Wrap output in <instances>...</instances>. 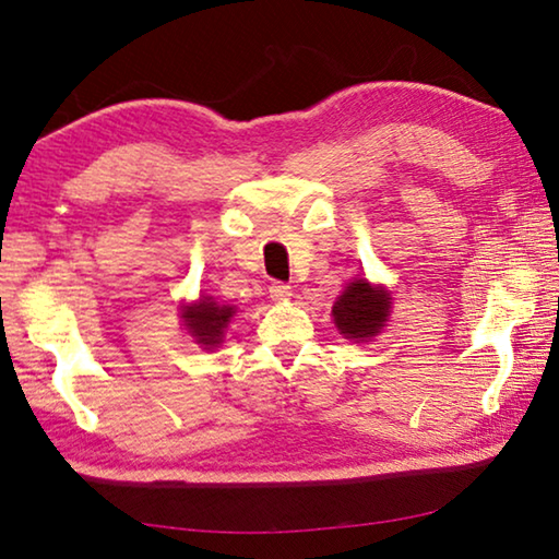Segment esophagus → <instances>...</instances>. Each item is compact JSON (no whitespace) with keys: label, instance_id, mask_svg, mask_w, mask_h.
I'll list each match as a JSON object with an SVG mask.
<instances>
[{"label":"esophagus","instance_id":"34e87169","mask_svg":"<svg viewBox=\"0 0 559 559\" xmlns=\"http://www.w3.org/2000/svg\"><path fill=\"white\" fill-rule=\"evenodd\" d=\"M269 293H271L273 300H288L290 298V286H288V283H283V281H273L269 286Z\"/></svg>","mask_w":559,"mask_h":559}]
</instances>
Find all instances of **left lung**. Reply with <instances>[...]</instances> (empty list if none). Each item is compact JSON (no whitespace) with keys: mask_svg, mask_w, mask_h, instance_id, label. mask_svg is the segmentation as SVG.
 Masks as SVG:
<instances>
[{"mask_svg":"<svg viewBox=\"0 0 559 559\" xmlns=\"http://www.w3.org/2000/svg\"><path fill=\"white\" fill-rule=\"evenodd\" d=\"M390 293L372 288L367 281H355L335 300L333 318L345 337L365 340L380 333L390 313Z\"/></svg>","mask_w":559,"mask_h":559,"instance_id":"1","label":"left lung"}]
</instances>
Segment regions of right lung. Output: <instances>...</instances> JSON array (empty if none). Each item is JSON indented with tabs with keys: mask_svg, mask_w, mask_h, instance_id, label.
I'll list each match as a JSON object with an SVG mask.
<instances>
[{
	"mask_svg": "<svg viewBox=\"0 0 559 559\" xmlns=\"http://www.w3.org/2000/svg\"><path fill=\"white\" fill-rule=\"evenodd\" d=\"M231 316L234 308L219 306V302H214L212 298H202L197 306H189L182 313L189 333H192L197 337V343H202L204 347H216L222 343L224 328L231 320Z\"/></svg>",
	"mask_w": 559,
	"mask_h": 559,
	"instance_id": "add662e5",
	"label": "right lung"
}]
</instances>
